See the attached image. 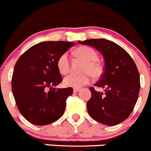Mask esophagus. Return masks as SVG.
I'll use <instances>...</instances> for the list:
<instances>
[{
	"label": "esophagus",
	"mask_w": 151,
	"mask_h": 151,
	"mask_svg": "<svg viewBox=\"0 0 151 151\" xmlns=\"http://www.w3.org/2000/svg\"><path fill=\"white\" fill-rule=\"evenodd\" d=\"M80 90H81L80 88H74V89H73V92H79Z\"/></svg>",
	"instance_id": "esophagus-1"
}]
</instances>
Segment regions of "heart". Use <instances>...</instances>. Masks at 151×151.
Segmentation results:
<instances>
[{"instance_id":"1","label":"heart","mask_w":151,"mask_h":151,"mask_svg":"<svg viewBox=\"0 0 151 151\" xmlns=\"http://www.w3.org/2000/svg\"><path fill=\"white\" fill-rule=\"evenodd\" d=\"M76 55L85 61L82 71L83 73H71L65 78L64 84L67 86L81 87L88 84L90 82L92 75L93 77H98L101 74L102 70L98 63V55L94 49L83 46L78 48ZM56 66L62 74H67L70 71V58L68 52L62 53L57 59Z\"/></svg>"}]
</instances>
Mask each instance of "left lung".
I'll return each mask as SVG.
<instances>
[{"instance_id":"obj_1","label":"left lung","mask_w":151,"mask_h":151,"mask_svg":"<svg viewBox=\"0 0 151 151\" xmlns=\"http://www.w3.org/2000/svg\"><path fill=\"white\" fill-rule=\"evenodd\" d=\"M78 43L96 48L105 60L104 72L95 84L104 90L89 88L92 96L86 104L88 113L106 126L122 123L131 114L138 99L140 80L137 65L126 50L109 40L91 39Z\"/></svg>"}]
</instances>
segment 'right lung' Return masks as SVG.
<instances>
[{
    "label": "right lung",
    "mask_w": 151,
    "mask_h": 151,
    "mask_svg": "<svg viewBox=\"0 0 151 151\" xmlns=\"http://www.w3.org/2000/svg\"><path fill=\"white\" fill-rule=\"evenodd\" d=\"M74 42L47 41L30 47L14 65L12 89L22 115L34 125L45 126L64 114L72 87L56 89L62 81L57 59Z\"/></svg>",
    "instance_id": "1"
}]
</instances>
